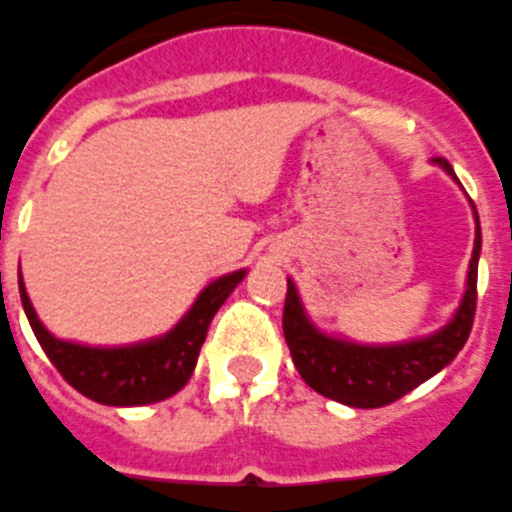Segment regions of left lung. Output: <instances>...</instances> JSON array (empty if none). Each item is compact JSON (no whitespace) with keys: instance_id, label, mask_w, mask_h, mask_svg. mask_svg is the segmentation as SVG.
Listing matches in <instances>:
<instances>
[{"instance_id":"8db88e82","label":"left lung","mask_w":512,"mask_h":512,"mask_svg":"<svg viewBox=\"0 0 512 512\" xmlns=\"http://www.w3.org/2000/svg\"><path fill=\"white\" fill-rule=\"evenodd\" d=\"M440 169L456 179L446 158H435ZM475 247L467 268V284L454 317L435 333L403 343H357L322 333L306 314L298 287L287 279L284 300V341L292 362L314 392L351 408H381L408 395L427 378L454 362L473 330L478 300V257H481V222L475 212Z\"/></svg>"}]
</instances>
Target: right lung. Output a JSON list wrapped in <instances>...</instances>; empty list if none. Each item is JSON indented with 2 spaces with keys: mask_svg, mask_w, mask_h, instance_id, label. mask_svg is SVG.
<instances>
[{
  "mask_svg": "<svg viewBox=\"0 0 512 512\" xmlns=\"http://www.w3.org/2000/svg\"><path fill=\"white\" fill-rule=\"evenodd\" d=\"M244 276L247 271H233L214 279L212 284H206L190 311L169 333L126 346H85V343L56 338L39 322L23 279H18V290L31 330L58 373L93 403L131 408V405L161 403L166 397L177 395L190 381L214 314L220 311L230 292L239 287Z\"/></svg>",
  "mask_w": 512,
  "mask_h": 512,
  "instance_id": "obj_1",
  "label": "right lung"
}]
</instances>
